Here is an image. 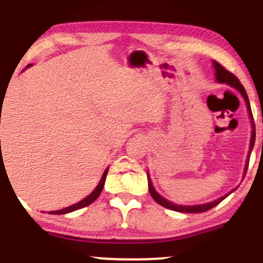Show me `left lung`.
<instances>
[{
    "label": "left lung",
    "instance_id": "1",
    "mask_svg": "<svg viewBox=\"0 0 263 263\" xmlns=\"http://www.w3.org/2000/svg\"><path fill=\"white\" fill-rule=\"evenodd\" d=\"M214 67H215V76H216V80L217 82H225V84L230 85V86L235 87V89L238 90V91L240 92V94L243 95V98H245L246 100V104H247V109H248V115L251 117V122H252V137H251V148H249V154H248V158H247V164H246V171L245 173H247V169H248V164H249V156H251V151L252 148H253V145H254V140H256V127H254V122H253V116H252V110H251V105H249V100H248V97H247V92L245 90V87H243V85L240 84V81L238 80V78L235 75H233L230 71H228L227 68L222 67L221 65H220L219 62H216V61H214ZM147 181H148V192H150L151 197L155 200V202H158L159 205L164 206V208L169 209V210H173V211H178V213H187V214H196V213H205V211L210 210V209L215 208L216 205H219L220 202H221L222 200H224L225 197H228V196L230 195V193L233 192H229L228 195H225L224 197L219 198V200H215L213 202H209V203H203V205H195V206H184V205H176V203L171 202V201L165 200L164 197H161L160 195H159L158 192H156L155 190H154L153 187V183H151V179L148 178L147 176Z\"/></svg>",
    "mask_w": 263,
    "mask_h": 263
}]
</instances>
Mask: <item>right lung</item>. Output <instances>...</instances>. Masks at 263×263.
<instances>
[{"label":"right lung","mask_w":263,"mask_h":263,"mask_svg":"<svg viewBox=\"0 0 263 263\" xmlns=\"http://www.w3.org/2000/svg\"><path fill=\"white\" fill-rule=\"evenodd\" d=\"M2 103V100H1ZM107 174H108V169H105V172L103 173V177L102 179H100V182L98 183L97 188H95L94 191H92L91 193H90L89 196H87L86 198H84V200L80 201V202L75 203V205H71L68 206V208L66 209H62V210H57V211H49V214H53V215H61V214H67V213H72V211L75 210H79V209H82L85 208V206H89L90 203L94 202L95 200H97L98 197H99V195L102 193V190L103 187H104V182H105V178H107Z\"/></svg>","instance_id":"1"}]
</instances>
